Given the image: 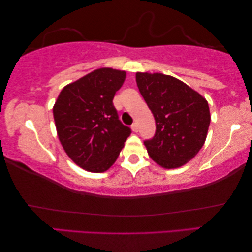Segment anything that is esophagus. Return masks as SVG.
<instances>
[{"instance_id": "esophagus-1", "label": "esophagus", "mask_w": 252, "mask_h": 252, "mask_svg": "<svg viewBox=\"0 0 252 252\" xmlns=\"http://www.w3.org/2000/svg\"><path fill=\"white\" fill-rule=\"evenodd\" d=\"M131 129H133L135 133H137L138 131V125H137V123H134L133 125H131Z\"/></svg>"}]
</instances>
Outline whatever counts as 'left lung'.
Here are the masks:
<instances>
[{"instance_id": "1", "label": "left lung", "mask_w": 252, "mask_h": 252, "mask_svg": "<svg viewBox=\"0 0 252 252\" xmlns=\"http://www.w3.org/2000/svg\"><path fill=\"white\" fill-rule=\"evenodd\" d=\"M136 82L156 123L155 135L144 141L148 155L165 168L182 166L207 138L208 101L183 81L163 73L137 72Z\"/></svg>"}]
</instances>
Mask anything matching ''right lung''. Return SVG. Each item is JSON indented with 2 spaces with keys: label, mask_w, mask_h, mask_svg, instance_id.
Wrapping results in <instances>:
<instances>
[{
  "label": "right lung",
  "mask_w": 252,
  "mask_h": 252,
  "mask_svg": "<svg viewBox=\"0 0 252 252\" xmlns=\"http://www.w3.org/2000/svg\"><path fill=\"white\" fill-rule=\"evenodd\" d=\"M125 78L126 72L121 70L97 69L65 86L53 106L61 145L84 170H108L131 133L113 102Z\"/></svg>",
  "instance_id": "1"
}]
</instances>
